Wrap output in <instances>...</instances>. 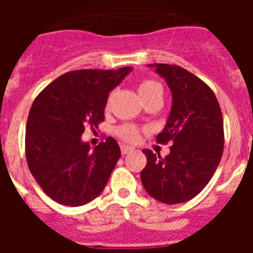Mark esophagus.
<instances>
[{
  "label": "esophagus",
  "instance_id": "1",
  "mask_svg": "<svg viewBox=\"0 0 253 253\" xmlns=\"http://www.w3.org/2000/svg\"><path fill=\"white\" fill-rule=\"evenodd\" d=\"M120 151H122V154H128V153H131V152L134 151L133 147H129V146H122L120 147Z\"/></svg>",
  "mask_w": 253,
  "mask_h": 253
}]
</instances>
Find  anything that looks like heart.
<instances>
[{
  "label": "heart",
  "instance_id": "1",
  "mask_svg": "<svg viewBox=\"0 0 253 253\" xmlns=\"http://www.w3.org/2000/svg\"><path fill=\"white\" fill-rule=\"evenodd\" d=\"M138 92H139L140 97L143 101L152 99V97H162L163 88L161 84H158L154 80H143L139 84H138ZM114 93H110L106 100V109H109L111 105V100H113ZM115 134L120 139L128 143H135L140 138V130L138 126L133 124H123L119 125L115 129Z\"/></svg>",
  "mask_w": 253,
  "mask_h": 253
}]
</instances>
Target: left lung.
<instances>
[{"label":"left lung","instance_id":"8db88e82","mask_svg":"<svg viewBox=\"0 0 253 253\" xmlns=\"http://www.w3.org/2000/svg\"><path fill=\"white\" fill-rule=\"evenodd\" d=\"M154 67L172 92L169 120L156 140L172 146L165 158L149 149L143 151L147 166L140 178L152 198L165 204H180L207 186L220 162L224 149L223 115L213 90L200 78L176 64L156 63Z\"/></svg>","mask_w":253,"mask_h":253}]
</instances>
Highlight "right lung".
<instances>
[{"mask_svg": "<svg viewBox=\"0 0 253 253\" xmlns=\"http://www.w3.org/2000/svg\"><path fill=\"white\" fill-rule=\"evenodd\" d=\"M131 71L78 69L59 76L33 102L26 123L25 156L31 175L54 202L81 207L102 193L120 158L114 138L91 149L84 126L104 122L109 92Z\"/></svg>", "mask_w": 253, "mask_h": 253, "instance_id": "1", "label": "right lung"}]
</instances>
